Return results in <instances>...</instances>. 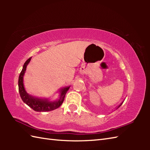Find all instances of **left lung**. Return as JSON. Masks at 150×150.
<instances>
[{
    "mask_svg": "<svg viewBox=\"0 0 150 150\" xmlns=\"http://www.w3.org/2000/svg\"><path fill=\"white\" fill-rule=\"evenodd\" d=\"M122 103H123V102H122V103H121V104H120L119 105V106H118V107H117V108H119V107H120V106H121V105H122Z\"/></svg>",
    "mask_w": 150,
    "mask_h": 150,
    "instance_id": "8db88e82",
    "label": "left lung"
}]
</instances>
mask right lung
<instances>
[{
  "label": "right lung",
  "mask_w": 150,
  "mask_h": 150,
  "mask_svg": "<svg viewBox=\"0 0 150 150\" xmlns=\"http://www.w3.org/2000/svg\"><path fill=\"white\" fill-rule=\"evenodd\" d=\"M31 59V57L28 59L25 62L23 68H22V69L18 77V91L22 101L35 111H39V112H41V111H50L57 109V108H58L61 106L64 99L66 93L68 91L69 86L62 88L60 90V94L59 98L57 100L53 102L49 101V100H47V98H36L33 96H31L25 90L23 83V77L25 72H26V67L30 62Z\"/></svg>",
  "instance_id": "right-lung-1"
}]
</instances>
